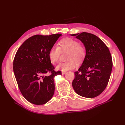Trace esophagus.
Here are the masks:
<instances>
[{
	"label": "esophagus",
	"instance_id": "esophagus-1",
	"mask_svg": "<svg viewBox=\"0 0 125 125\" xmlns=\"http://www.w3.org/2000/svg\"><path fill=\"white\" fill-rule=\"evenodd\" d=\"M66 73V71H62V74H65Z\"/></svg>",
	"mask_w": 125,
	"mask_h": 125
}]
</instances>
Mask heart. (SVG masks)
Returning a JSON list of instances; mask_svg holds the SVG:
<instances>
[{"label":"heart","instance_id":"obj_1","mask_svg":"<svg viewBox=\"0 0 125 125\" xmlns=\"http://www.w3.org/2000/svg\"><path fill=\"white\" fill-rule=\"evenodd\" d=\"M67 52L65 62L59 63L57 66V69L66 71L73 69L77 66V62L83 61L86 55V50L83 45L70 37L60 40L57 46L52 47L48 52L49 58L52 63H55L59 60L61 53Z\"/></svg>","mask_w":125,"mask_h":125}]
</instances>
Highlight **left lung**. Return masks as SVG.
Returning <instances> with one entry per match:
<instances>
[{
  "label": "left lung",
  "instance_id": "obj_1",
  "mask_svg": "<svg viewBox=\"0 0 125 125\" xmlns=\"http://www.w3.org/2000/svg\"><path fill=\"white\" fill-rule=\"evenodd\" d=\"M83 43L86 55L81 66L74 72L73 88L78 94L87 98L99 95L105 89L111 76L112 58L107 46L91 33L73 34Z\"/></svg>",
  "mask_w": 125,
  "mask_h": 125
}]
</instances>
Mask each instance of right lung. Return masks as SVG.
<instances>
[{"label":"right lung","instance_id":"right-lung-1","mask_svg":"<svg viewBox=\"0 0 125 125\" xmlns=\"http://www.w3.org/2000/svg\"><path fill=\"white\" fill-rule=\"evenodd\" d=\"M61 35L58 33L30 37L15 55L13 69L17 84L22 95L31 103L44 104L54 95V78L62 72L54 70L48 52ZM48 73L50 74L46 76Z\"/></svg>","mask_w":125,"mask_h":125}]
</instances>
